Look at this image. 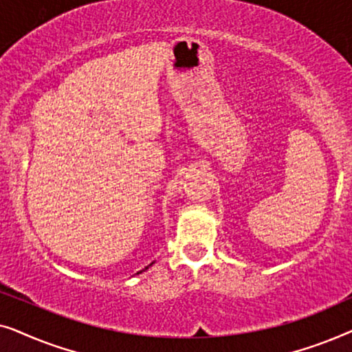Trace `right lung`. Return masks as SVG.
Returning <instances> with one entry per match:
<instances>
[{
  "label": "right lung",
  "instance_id": "1",
  "mask_svg": "<svg viewBox=\"0 0 352 352\" xmlns=\"http://www.w3.org/2000/svg\"><path fill=\"white\" fill-rule=\"evenodd\" d=\"M153 263H155V261H153ZM153 263H151V264H148V266H147V267H144V269H142V271H139V272H136V274H141V272H144V271H147V269H148V267H151Z\"/></svg>",
  "mask_w": 352,
  "mask_h": 352
}]
</instances>
